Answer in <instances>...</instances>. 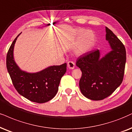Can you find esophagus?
<instances>
[{
    "label": "esophagus",
    "mask_w": 132,
    "mask_h": 132,
    "mask_svg": "<svg viewBox=\"0 0 132 132\" xmlns=\"http://www.w3.org/2000/svg\"><path fill=\"white\" fill-rule=\"evenodd\" d=\"M67 67L69 69H73L75 68V63L72 61H69L67 63Z\"/></svg>",
    "instance_id": "34e87169"
}]
</instances>
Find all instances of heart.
Listing matches in <instances>:
<instances>
[{"label":"heart","instance_id":"b5f03b06","mask_svg":"<svg viewBox=\"0 0 132 132\" xmlns=\"http://www.w3.org/2000/svg\"><path fill=\"white\" fill-rule=\"evenodd\" d=\"M79 34L82 32V29L79 30ZM95 40V36L93 32L90 30H84L79 35L76 42L75 51L78 55H82L89 51L92 46Z\"/></svg>","mask_w":132,"mask_h":132}]
</instances>
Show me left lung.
Instances as JSON below:
<instances>
[{
	"label": "left lung",
	"instance_id": "8db88e82",
	"mask_svg": "<svg viewBox=\"0 0 132 132\" xmlns=\"http://www.w3.org/2000/svg\"><path fill=\"white\" fill-rule=\"evenodd\" d=\"M106 40L111 51L103 57L95 50L80 56L76 62L82 71L79 80L81 93L92 100H101L111 95L121 85L124 75L126 51L115 34L106 27Z\"/></svg>",
	"mask_w": 132,
	"mask_h": 132
}]
</instances>
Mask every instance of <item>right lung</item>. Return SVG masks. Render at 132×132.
Listing matches in <instances>:
<instances>
[{
    "mask_svg": "<svg viewBox=\"0 0 132 132\" xmlns=\"http://www.w3.org/2000/svg\"><path fill=\"white\" fill-rule=\"evenodd\" d=\"M19 34L6 54V69L18 92L32 102L43 103L53 98L58 91L60 81L67 71V63L50 66L37 73L21 70L13 58V49Z\"/></svg>",
    "mask_w": 132,
    "mask_h": 132,
    "instance_id": "1",
    "label": "right lung"
}]
</instances>
